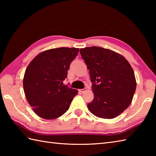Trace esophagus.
<instances>
[{"label": "esophagus", "instance_id": "34e87169", "mask_svg": "<svg viewBox=\"0 0 156 156\" xmlns=\"http://www.w3.org/2000/svg\"><path fill=\"white\" fill-rule=\"evenodd\" d=\"M87 90V88H84L83 89H80V90H79V92H80L81 93H84V92H85Z\"/></svg>", "mask_w": 156, "mask_h": 156}]
</instances>
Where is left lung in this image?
<instances>
[{"instance_id":"1","label":"left lung","mask_w":156,"mask_h":156,"mask_svg":"<svg viewBox=\"0 0 156 156\" xmlns=\"http://www.w3.org/2000/svg\"><path fill=\"white\" fill-rule=\"evenodd\" d=\"M89 69L94 99L87 105L96 117L113 119L133 100L136 80L131 66L123 56L111 49L92 46L80 50Z\"/></svg>"}]
</instances>
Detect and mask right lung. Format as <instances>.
Masks as SVG:
<instances>
[{
  "instance_id": "add662e5",
  "label": "right lung",
  "mask_w": 156,
  "mask_h": 156,
  "mask_svg": "<svg viewBox=\"0 0 156 156\" xmlns=\"http://www.w3.org/2000/svg\"><path fill=\"white\" fill-rule=\"evenodd\" d=\"M79 48L48 49L36 55L26 68L23 90L33 111L44 119H57L68 110L78 90L63 86L69 64Z\"/></svg>"
}]
</instances>
